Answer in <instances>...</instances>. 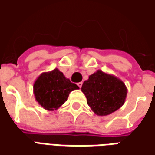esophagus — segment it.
<instances>
[{
  "label": "esophagus",
  "instance_id": "esophagus-1",
  "mask_svg": "<svg viewBox=\"0 0 155 155\" xmlns=\"http://www.w3.org/2000/svg\"><path fill=\"white\" fill-rule=\"evenodd\" d=\"M82 84H83L82 82H79V83H78V84H77V85H78V86H79V87H80V88H81V86H82Z\"/></svg>",
  "mask_w": 155,
  "mask_h": 155
}]
</instances>
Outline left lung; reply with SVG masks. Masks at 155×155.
Returning a JSON list of instances; mask_svg holds the SVG:
<instances>
[{
    "instance_id": "obj_1",
    "label": "left lung",
    "mask_w": 155,
    "mask_h": 155,
    "mask_svg": "<svg viewBox=\"0 0 155 155\" xmlns=\"http://www.w3.org/2000/svg\"><path fill=\"white\" fill-rule=\"evenodd\" d=\"M81 91L87 98L91 110L99 116H105L119 110L125 102L127 87L113 74L98 70L84 81Z\"/></svg>"
}]
</instances>
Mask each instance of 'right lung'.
Wrapping results in <instances>:
<instances>
[{
    "mask_svg": "<svg viewBox=\"0 0 155 155\" xmlns=\"http://www.w3.org/2000/svg\"><path fill=\"white\" fill-rule=\"evenodd\" d=\"M78 89V85L71 83L57 68L41 73L33 85L35 101L49 111L58 110L67 101L71 91Z\"/></svg>",
    "mask_w": 155,
    "mask_h": 155,
    "instance_id": "add662e5",
    "label": "right lung"
}]
</instances>
